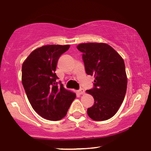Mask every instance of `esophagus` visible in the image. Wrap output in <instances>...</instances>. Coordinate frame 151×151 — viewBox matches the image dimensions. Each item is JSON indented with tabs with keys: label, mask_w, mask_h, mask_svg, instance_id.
<instances>
[{
	"label": "esophagus",
	"mask_w": 151,
	"mask_h": 151,
	"mask_svg": "<svg viewBox=\"0 0 151 151\" xmlns=\"http://www.w3.org/2000/svg\"><path fill=\"white\" fill-rule=\"evenodd\" d=\"M77 93L79 94H83L85 93V90H84L83 88H81V89L77 90Z\"/></svg>",
	"instance_id": "obj_1"
}]
</instances>
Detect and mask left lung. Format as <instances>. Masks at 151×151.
<instances>
[{
    "mask_svg": "<svg viewBox=\"0 0 151 151\" xmlns=\"http://www.w3.org/2000/svg\"><path fill=\"white\" fill-rule=\"evenodd\" d=\"M77 49L83 53L86 72L94 76V86L86 92L93 96L94 105L88 108V116L94 121L113 116L125 97L127 77L121 56L106 43H81Z\"/></svg>",
    "mask_w": 151,
    "mask_h": 151,
    "instance_id": "1",
    "label": "left lung"
}]
</instances>
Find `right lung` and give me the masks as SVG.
I'll return each mask as SVG.
<instances>
[{
    "label": "right lung",
    "mask_w": 151,
    "mask_h": 151,
    "mask_svg": "<svg viewBox=\"0 0 151 151\" xmlns=\"http://www.w3.org/2000/svg\"><path fill=\"white\" fill-rule=\"evenodd\" d=\"M69 45H49L36 49L22 65V83L33 109L44 119H61L76 94L63 88L55 73L58 60Z\"/></svg>",
    "instance_id": "add662e5"
}]
</instances>
